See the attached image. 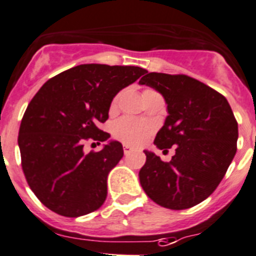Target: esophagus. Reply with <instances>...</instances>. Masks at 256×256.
I'll list each match as a JSON object with an SVG mask.
<instances>
[{"label": "esophagus", "instance_id": "obj_1", "mask_svg": "<svg viewBox=\"0 0 256 256\" xmlns=\"http://www.w3.org/2000/svg\"><path fill=\"white\" fill-rule=\"evenodd\" d=\"M123 150H124V154H130V152H133V148L132 147H130V146H123Z\"/></svg>", "mask_w": 256, "mask_h": 256}]
</instances>
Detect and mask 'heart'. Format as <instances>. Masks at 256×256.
Masks as SVG:
<instances>
[{
	"mask_svg": "<svg viewBox=\"0 0 256 256\" xmlns=\"http://www.w3.org/2000/svg\"><path fill=\"white\" fill-rule=\"evenodd\" d=\"M148 90L150 89H147L146 92H148ZM118 99L119 96H116L112 102V106H116ZM112 132H113L114 137L120 142L130 146H138L144 142L146 138L150 134L152 126L143 120H138V119L130 118V116H123V118L114 122L113 126H112Z\"/></svg>",
	"mask_w": 256,
	"mask_h": 256,
	"instance_id": "1",
	"label": "heart"
}]
</instances>
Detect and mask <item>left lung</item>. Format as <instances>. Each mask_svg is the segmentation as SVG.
I'll return each mask as SVG.
<instances>
[{
	"label": "left lung",
	"mask_w": 256,
	"mask_h": 256,
	"mask_svg": "<svg viewBox=\"0 0 256 256\" xmlns=\"http://www.w3.org/2000/svg\"><path fill=\"white\" fill-rule=\"evenodd\" d=\"M162 94L166 120L154 144L167 150L176 146L170 162L144 150L140 182L152 201L171 210L202 202L216 190L236 153L238 122L224 96L187 75L146 72L140 80Z\"/></svg>",
	"instance_id": "left-lung-1"
}]
</instances>
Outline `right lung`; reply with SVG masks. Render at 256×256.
I'll return each instance as SVG.
<instances>
[{"instance_id":"1","label":"right lung","mask_w":256,"mask_h":256,"mask_svg":"<svg viewBox=\"0 0 256 256\" xmlns=\"http://www.w3.org/2000/svg\"><path fill=\"white\" fill-rule=\"evenodd\" d=\"M147 70L138 66L82 64L48 79L31 99L21 120L18 147L26 181L54 212L78 218L98 210L106 198V178L123 157L109 140L99 152L84 153L110 134L99 130L114 96Z\"/></svg>"}]
</instances>
